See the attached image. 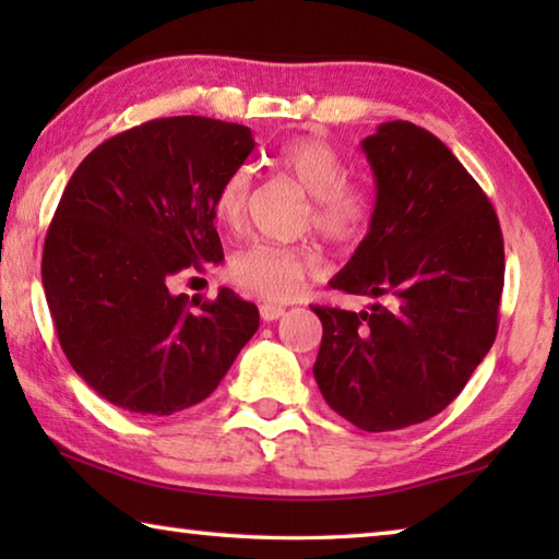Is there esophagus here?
Returning <instances> with one entry per match:
<instances>
[{
    "label": "esophagus",
    "mask_w": 559,
    "mask_h": 559,
    "mask_svg": "<svg viewBox=\"0 0 559 559\" xmlns=\"http://www.w3.org/2000/svg\"><path fill=\"white\" fill-rule=\"evenodd\" d=\"M261 318L266 320V323H273V320H278L283 313H286V308L276 306V302H261Z\"/></svg>",
    "instance_id": "esophagus-1"
}]
</instances>
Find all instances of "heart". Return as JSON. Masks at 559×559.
Masks as SVG:
<instances>
[{
    "mask_svg": "<svg viewBox=\"0 0 559 559\" xmlns=\"http://www.w3.org/2000/svg\"><path fill=\"white\" fill-rule=\"evenodd\" d=\"M283 175H288L313 200L316 231L333 243H349L365 234L372 216V197L365 187L347 182V167L333 147L320 138H296L273 155ZM253 175L249 167H236L224 177L214 197V216L226 229L241 226L249 210ZM323 271L313 249H293L269 241L249 243L231 261V276L243 288L266 300H290L302 283Z\"/></svg>",
    "mask_w": 559,
    "mask_h": 559,
    "instance_id": "heart-1",
    "label": "heart"
}]
</instances>
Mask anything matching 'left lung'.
I'll return each mask as SVG.
<instances>
[{
	"label": "left lung",
	"mask_w": 559,
	"mask_h": 559,
	"mask_svg": "<svg viewBox=\"0 0 559 559\" xmlns=\"http://www.w3.org/2000/svg\"><path fill=\"white\" fill-rule=\"evenodd\" d=\"M377 200L370 231L330 281L370 310L313 306V365L330 409L362 431H394L447 409L498 330L506 253L484 189L437 135L382 122L362 140Z\"/></svg>",
	"instance_id": "left-lung-1"
}]
</instances>
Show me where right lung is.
Segmentation results:
<instances>
[{
    "instance_id": "right-lung-1",
    "label": "right lung",
    "mask_w": 559,
    "mask_h": 559,
    "mask_svg": "<svg viewBox=\"0 0 559 559\" xmlns=\"http://www.w3.org/2000/svg\"><path fill=\"white\" fill-rule=\"evenodd\" d=\"M251 130L202 116L143 122L83 159L56 206L41 281L71 367L103 400L167 416L206 400L259 330L229 288L169 293L179 271L224 259L214 197Z\"/></svg>"
}]
</instances>
